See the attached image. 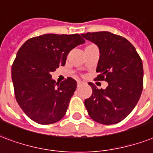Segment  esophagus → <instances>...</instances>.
I'll use <instances>...</instances> for the list:
<instances>
[{"label": "esophagus", "instance_id": "obj_1", "mask_svg": "<svg viewBox=\"0 0 153 153\" xmlns=\"http://www.w3.org/2000/svg\"><path fill=\"white\" fill-rule=\"evenodd\" d=\"M82 85L83 84L81 82H77V85H76V86H77V88H80Z\"/></svg>", "mask_w": 153, "mask_h": 153}]
</instances>
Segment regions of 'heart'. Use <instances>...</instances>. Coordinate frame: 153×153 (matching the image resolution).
<instances>
[{"label": "heart", "mask_w": 153, "mask_h": 153, "mask_svg": "<svg viewBox=\"0 0 153 153\" xmlns=\"http://www.w3.org/2000/svg\"><path fill=\"white\" fill-rule=\"evenodd\" d=\"M88 46H90V45H88V46H86V47H88ZM86 47H85V48H86Z\"/></svg>", "instance_id": "1"}]
</instances>
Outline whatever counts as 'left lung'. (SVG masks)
<instances>
[{
  "label": "left lung",
  "instance_id": "1",
  "mask_svg": "<svg viewBox=\"0 0 153 153\" xmlns=\"http://www.w3.org/2000/svg\"><path fill=\"white\" fill-rule=\"evenodd\" d=\"M100 49L94 80L107 81L105 89L93 83L92 96L85 100L89 117L103 125H113L127 117L137 105L143 90V64L136 48L127 39L110 32L81 34Z\"/></svg>",
  "mask_w": 153,
  "mask_h": 153
}]
</instances>
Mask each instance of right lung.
Listing matches in <instances>:
<instances>
[{
	"label": "right lung",
	"instance_id": "add662e5",
	"mask_svg": "<svg viewBox=\"0 0 153 153\" xmlns=\"http://www.w3.org/2000/svg\"><path fill=\"white\" fill-rule=\"evenodd\" d=\"M83 43L77 33H49L28 39L19 48L12 65L14 93L19 106L33 121L50 125L65 115L76 81L68 77L56 84L50 73L65 65L68 53Z\"/></svg>",
	"mask_w": 153,
	"mask_h": 153
}]
</instances>
